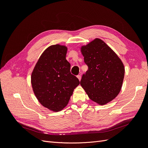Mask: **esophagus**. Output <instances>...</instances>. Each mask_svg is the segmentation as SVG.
Wrapping results in <instances>:
<instances>
[{
	"instance_id": "34e87169",
	"label": "esophagus",
	"mask_w": 148,
	"mask_h": 148,
	"mask_svg": "<svg viewBox=\"0 0 148 148\" xmlns=\"http://www.w3.org/2000/svg\"><path fill=\"white\" fill-rule=\"evenodd\" d=\"M77 78H78V79L79 80V81H80V80H81V78H82V77H81V75H78V76H77Z\"/></svg>"
}]
</instances>
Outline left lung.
<instances>
[{
	"label": "left lung",
	"instance_id": "left-lung-1",
	"mask_svg": "<svg viewBox=\"0 0 148 148\" xmlns=\"http://www.w3.org/2000/svg\"><path fill=\"white\" fill-rule=\"evenodd\" d=\"M81 49L88 70L83 75L80 84L92 101L104 105L120 91L125 75L123 64L100 39H95Z\"/></svg>",
	"mask_w": 148,
	"mask_h": 148
}]
</instances>
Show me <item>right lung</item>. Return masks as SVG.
<instances>
[{
    "instance_id": "1",
    "label": "right lung",
    "mask_w": 148,
    "mask_h": 148,
    "mask_svg": "<svg viewBox=\"0 0 148 148\" xmlns=\"http://www.w3.org/2000/svg\"><path fill=\"white\" fill-rule=\"evenodd\" d=\"M67 48L59 44L46 49L39 59L31 75L34 95L46 108L59 112L68 104L79 79L70 72L66 60Z\"/></svg>"
}]
</instances>
